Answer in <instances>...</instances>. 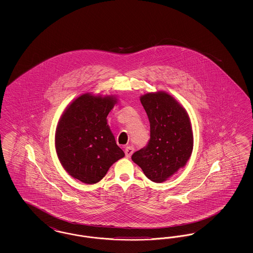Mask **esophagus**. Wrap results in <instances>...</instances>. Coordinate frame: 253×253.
<instances>
[{
    "mask_svg": "<svg viewBox=\"0 0 253 253\" xmlns=\"http://www.w3.org/2000/svg\"><path fill=\"white\" fill-rule=\"evenodd\" d=\"M133 148H132V146H127L126 148H125V150H124V152H125V156L126 157H130L132 155V153H133Z\"/></svg>",
    "mask_w": 253,
    "mask_h": 253,
    "instance_id": "1",
    "label": "esophagus"
}]
</instances>
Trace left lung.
Here are the masks:
<instances>
[{"instance_id": "8db88e82", "label": "left lung", "mask_w": 253, "mask_h": 253, "mask_svg": "<svg viewBox=\"0 0 253 253\" xmlns=\"http://www.w3.org/2000/svg\"><path fill=\"white\" fill-rule=\"evenodd\" d=\"M140 101L150 121V140L132 160L153 182L167 180L192 155L193 134L188 113L167 93H148Z\"/></svg>"}]
</instances>
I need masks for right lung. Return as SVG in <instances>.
Wrapping results in <instances>:
<instances>
[{
	"label": "right lung",
	"mask_w": 253,
	"mask_h": 253,
	"mask_svg": "<svg viewBox=\"0 0 253 253\" xmlns=\"http://www.w3.org/2000/svg\"><path fill=\"white\" fill-rule=\"evenodd\" d=\"M116 103L114 96L86 93L63 112L56 131V151L61 165L74 178L97 183L125 156L107 124L109 112Z\"/></svg>",
	"instance_id": "add662e5"
}]
</instances>
